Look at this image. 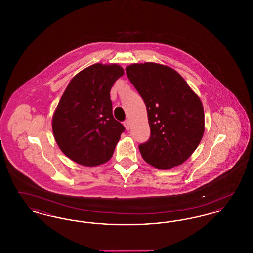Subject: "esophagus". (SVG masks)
Masks as SVG:
<instances>
[{"mask_svg": "<svg viewBox=\"0 0 253 253\" xmlns=\"http://www.w3.org/2000/svg\"><path fill=\"white\" fill-rule=\"evenodd\" d=\"M123 124H124V127H125L126 130H130V128H131V123H130L129 120H126V121L123 122Z\"/></svg>", "mask_w": 253, "mask_h": 253, "instance_id": "1", "label": "esophagus"}]
</instances>
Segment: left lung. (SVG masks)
I'll use <instances>...</instances> for the list:
<instances>
[{
  "label": "left lung",
  "instance_id": "8db88e82",
  "mask_svg": "<svg viewBox=\"0 0 253 253\" xmlns=\"http://www.w3.org/2000/svg\"><path fill=\"white\" fill-rule=\"evenodd\" d=\"M126 74L147 108L151 136L139 145L143 159L160 169L180 165L193 155L204 134L200 97L167 65L132 63Z\"/></svg>",
  "mask_w": 253,
  "mask_h": 253
}]
</instances>
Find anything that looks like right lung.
Here are the masks:
<instances>
[{"mask_svg":"<svg viewBox=\"0 0 253 253\" xmlns=\"http://www.w3.org/2000/svg\"><path fill=\"white\" fill-rule=\"evenodd\" d=\"M124 75L121 65L95 63L73 77L52 118L61 152L87 167L110 160L125 130L113 116L110 91Z\"/></svg>","mask_w":253,"mask_h":253,"instance_id":"add662e5","label":"right lung"}]
</instances>
